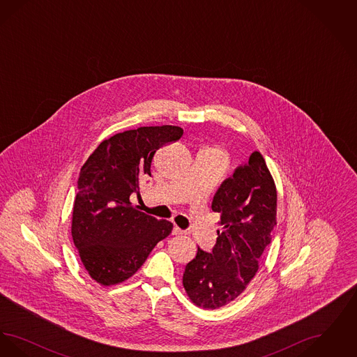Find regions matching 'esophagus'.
<instances>
[{
	"label": "esophagus",
	"mask_w": 357,
	"mask_h": 357,
	"mask_svg": "<svg viewBox=\"0 0 357 357\" xmlns=\"http://www.w3.org/2000/svg\"><path fill=\"white\" fill-rule=\"evenodd\" d=\"M172 234H174V236H181V234H185V230L179 229L178 226H174V229H172Z\"/></svg>",
	"instance_id": "1"
}]
</instances>
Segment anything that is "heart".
<instances>
[{"mask_svg": "<svg viewBox=\"0 0 357 357\" xmlns=\"http://www.w3.org/2000/svg\"><path fill=\"white\" fill-rule=\"evenodd\" d=\"M211 153H214V155H217V156L221 159L222 162H225V156H223V153H220V151H211Z\"/></svg>", "mask_w": 357, "mask_h": 357, "instance_id": "1", "label": "heart"}]
</instances>
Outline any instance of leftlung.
Listing matches in <instances>:
<instances>
[{"label":"left lung","mask_w":357,"mask_h":357,"mask_svg":"<svg viewBox=\"0 0 357 357\" xmlns=\"http://www.w3.org/2000/svg\"><path fill=\"white\" fill-rule=\"evenodd\" d=\"M213 211L222 230L211 252L198 248L186 265L183 287L195 305L217 309L236 300L258 271L271 245L277 214V191L262 155L255 151L217 190Z\"/></svg>","instance_id":"8db88e82"}]
</instances>
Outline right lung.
Masks as SVG:
<instances>
[{
  "mask_svg": "<svg viewBox=\"0 0 357 357\" xmlns=\"http://www.w3.org/2000/svg\"><path fill=\"white\" fill-rule=\"evenodd\" d=\"M175 126L140 127L104 140L89 155L77 179L72 238L88 274L102 285L134 275L172 223L159 221L131 204L151 176L155 153L179 140Z\"/></svg>",
  "mask_w": 357,
  "mask_h": 357,
  "instance_id": "add662e5",
  "label": "right lung"
}]
</instances>
